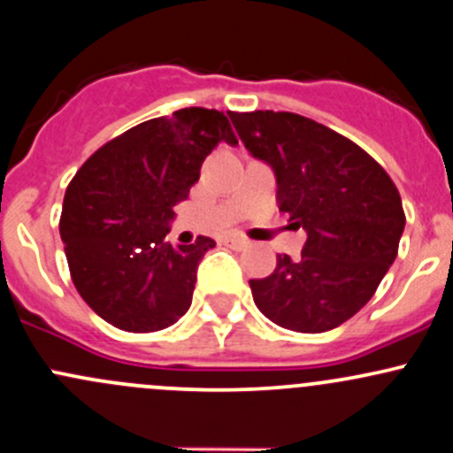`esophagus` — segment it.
Segmentation results:
<instances>
[{
  "instance_id": "obj_1",
  "label": "esophagus",
  "mask_w": 453,
  "mask_h": 453,
  "mask_svg": "<svg viewBox=\"0 0 453 453\" xmlns=\"http://www.w3.org/2000/svg\"><path fill=\"white\" fill-rule=\"evenodd\" d=\"M226 242L230 247H234V250H247V247L251 245V241L245 239V236H241V234H227Z\"/></svg>"
}]
</instances>
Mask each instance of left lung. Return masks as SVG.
<instances>
[{
  "mask_svg": "<svg viewBox=\"0 0 453 453\" xmlns=\"http://www.w3.org/2000/svg\"><path fill=\"white\" fill-rule=\"evenodd\" d=\"M236 132L278 180L280 211L308 234L302 258L278 256L250 280L258 311L280 327L319 334L373 297L397 258L406 214L399 190L363 147L295 112H236Z\"/></svg>",
  "mask_w": 453,
  "mask_h": 453,
  "instance_id": "obj_1",
  "label": "left lung"
}]
</instances>
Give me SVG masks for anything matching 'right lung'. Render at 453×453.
Segmentation results:
<instances>
[{
  "label": "right lung",
  "mask_w": 453,
  "mask_h": 453,
  "mask_svg": "<svg viewBox=\"0 0 453 453\" xmlns=\"http://www.w3.org/2000/svg\"><path fill=\"white\" fill-rule=\"evenodd\" d=\"M234 114L182 108L139 123L99 147L66 187L60 239L71 280L111 326L158 332L188 311L214 241L173 247L165 236L203 158L221 141L239 145Z\"/></svg>",
  "instance_id": "1"
}]
</instances>
